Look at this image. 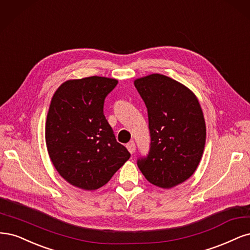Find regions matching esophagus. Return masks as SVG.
<instances>
[{
  "instance_id": "esophagus-1",
  "label": "esophagus",
  "mask_w": 250,
  "mask_h": 250,
  "mask_svg": "<svg viewBox=\"0 0 250 250\" xmlns=\"http://www.w3.org/2000/svg\"><path fill=\"white\" fill-rule=\"evenodd\" d=\"M126 148L127 150L131 152V154H134L135 150H136V146H135V142L134 141H130L126 144Z\"/></svg>"
}]
</instances>
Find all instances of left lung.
<instances>
[{
	"mask_svg": "<svg viewBox=\"0 0 250 250\" xmlns=\"http://www.w3.org/2000/svg\"><path fill=\"white\" fill-rule=\"evenodd\" d=\"M148 114L150 148L138 167L152 185L170 189L195 172L206 144L200 104L188 87L160 74L134 81Z\"/></svg>",
	"mask_w": 250,
	"mask_h": 250,
	"instance_id": "8db88e82",
	"label": "left lung"
}]
</instances>
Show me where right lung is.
I'll return each mask as SVG.
<instances>
[{"label": "right lung", "mask_w": 250, "mask_h": 250, "mask_svg": "<svg viewBox=\"0 0 250 250\" xmlns=\"http://www.w3.org/2000/svg\"><path fill=\"white\" fill-rule=\"evenodd\" d=\"M116 79L67 80L55 91L45 122V143L56 170L72 186L96 190L130 159L104 115Z\"/></svg>", "instance_id": "add662e5"}]
</instances>
